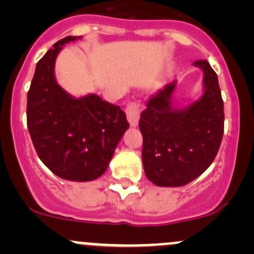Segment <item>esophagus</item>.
Listing matches in <instances>:
<instances>
[{
  "instance_id": "obj_1",
  "label": "esophagus",
  "mask_w": 254,
  "mask_h": 254,
  "mask_svg": "<svg viewBox=\"0 0 254 254\" xmlns=\"http://www.w3.org/2000/svg\"><path fill=\"white\" fill-rule=\"evenodd\" d=\"M127 121H129V124L132 127H135L138 125L139 122V109L138 105L136 103H130L127 107Z\"/></svg>"
}]
</instances>
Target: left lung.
I'll return each instance as SVG.
<instances>
[{
	"mask_svg": "<svg viewBox=\"0 0 254 254\" xmlns=\"http://www.w3.org/2000/svg\"><path fill=\"white\" fill-rule=\"evenodd\" d=\"M193 66L203 72V93L197 100L186 105L176 100L174 80L148 99L139 118L145 177L161 188H179L199 177L222 141L224 112L217 75L206 61Z\"/></svg>",
	"mask_w": 254,
	"mask_h": 254,
	"instance_id": "obj_1",
	"label": "left lung"
}]
</instances>
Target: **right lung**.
<instances>
[{"label": "right lung", "mask_w": 254, "mask_h": 254, "mask_svg": "<svg viewBox=\"0 0 254 254\" xmlns=\"http://www.w3.org/2000/svg\"><path fill=\"white\" fill-rule=\"evenodd\" d=\"M81 39L58 40L37 63L27 93V127L43 164L62 179L83 183L106 172L130 125L119 106L93 93L74 97L58 84V54L65 44Z\"/></svg>", "instance_id": "obj_1"}]
</instances>
